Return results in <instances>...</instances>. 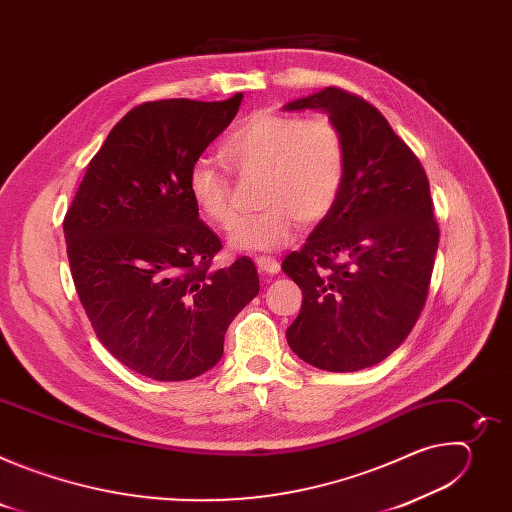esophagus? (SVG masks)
Wrapping results in <instances>:
<instances>
[{
    "instance_id": "1",
    "label": "esophagus",
    "mask_w": 512,
    "mask_h": 512,
    "mask_svg": "<svg viewBox=\"0 0 512 512\" xmlns=\"http://www.w3.org/2000/svg\"><path fill=\"white\" fill-rule=\"evenodd\" d=\"M255 265L259 267L261 273H267V275H275L279 271V261H275L271 257H257Z\"/></svg>"
}]
</instances>
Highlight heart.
I'll return each mask as SVG.
<instances>
[{"label":"heart","mask_w":512,"mask_h":512,"mask_svg":"<svg viewBox=\"0 0 512 512\" xmlns=\"http://www.w3.org/2000/svg\"><path fill=\"white\" fill-rule=\"evenodd\" d=\"M223 152L239 172L263 176V210L231 229L237 251L271 253L294 243L300 223L314 227L334 210L346 180V141L328 117L261 109L227 135ZM188 192L208 223L231 227L233 184L223 166L198 158L188 172Z\"/></svg>","instance_id":"b5f03b06"}]
</instances>
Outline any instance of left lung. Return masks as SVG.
<instances>
[{
  "label": "left lung",
  "mask_w": 512,
  "mask_h": 512,
  "mask_svg": "<svg viewBox=\"0 0 512 512\" xmlns=\"http://www.w3.org/2000/svg\"><path fill=\"white\" fill-rule=\"evenodd\" d=\"M304 109L340 127L348 162L334 210L283 259L304 294L285 336L312 367L354 373L387 358L413 330L440 229L423 166L379 109L338 87L283 107Z\"/></svg>",
  "instance_id": "1"
}]
</instances>
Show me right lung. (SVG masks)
Returning <instances> with one entry per match:
<instances>
[{"label":"right lung","mask_w":512,"mask_h":512,"mask_svg":"<svg viewBox=\"0 0 512 512\" xmlns=\"http://www.w3.org/2000/svg\"><path fill=\"white\" fill-rule=\"evenodd\" d=\"M241 101L243 93L137 105L89 162L64 216L70 273L91 326L143 377L188 381L212 369L229 324L259 294L249 257L210 267L223 243L188 192L190 166Z\"/></svg>","instance_id":"add662e5"}]
</instances>
